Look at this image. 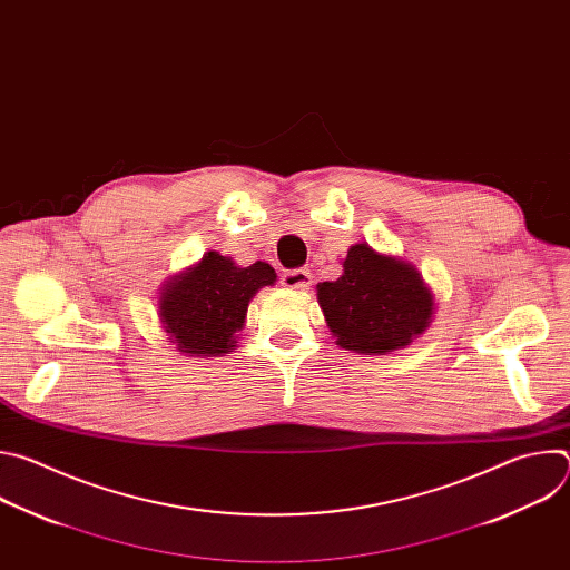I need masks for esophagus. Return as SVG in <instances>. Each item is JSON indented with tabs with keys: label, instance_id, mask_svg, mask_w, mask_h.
I'll return each mask as SVG.
<instances>
[{
	"label": "esophagus",
	"instance_id": "1",
	"mask_svg": "<svg viewBox=\"0 0 570 570\" xmlns=\"http://www.w3.org/2000/svg\"><path fill=\"white\" fill-rule=\"evenodd\" d=\"M311 282H313L311 273H308V271H302V268H297V271H286V273L282 275V286H286V288H291V291H308Z\"/></svg>",
	"mask_w": 570,
	"mask_h": 570
}]
</instances>
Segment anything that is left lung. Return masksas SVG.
<instances>
[{"label": "left lung", "mask_w": 570, "mask_h": 570, "mask_svg": "<svg viewBox=\"0 0 570 570\" xmlns=\"http://www.w3.org/2000/svg\"><path fill=\"white\" fill-rule=\"evenodd\" d=\"M336 282L317 284V304L338 347L383 356L413 345L435 317V293L422 273L367 243L341 262Z\"/></svg>", "instance_id": "8db88e82"}]
</instances>
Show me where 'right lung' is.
Segmentation results:
<instances>
[{"mask_svg":"<svg viewBox=\"0 0 570 570\" xmlns=\"http://www.w3.org/2000/svg\"><path fill=\"white\" fill-rule=\"evenodd\" d=\"M277 282L271 264L240 268L214 250L161 284L157 317L167 341L185 356L209 358L236 350L250 299Z\"/></svg>","mask_w":570,"mask_h":570,"instance_id":"obj_1","label":"right lung"}]
</instances>
